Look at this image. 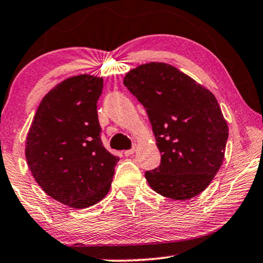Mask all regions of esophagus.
<instances>
[{
  "mask_svg": "<svg viewBox=\"0 0 263 263\" xmlns=\"http://www.w3.org/2000/svg\"><path fill=\"white\" fill-rule=\"evenodd\" d=\"M138 149V145H136V143H134V145H133V147L130 149H128V151H124V156L125 157H129V156H132V154H134L135 153V151Z\"/></svg>",
  "mask_w": 263,
  "mask_h": 263,
  "instance_id": "1",
  "label": "esophagus"
}]
</instances>
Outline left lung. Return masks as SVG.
Instances as JSON below:
<instances>
[{
  "label": "left lung",
  "mask_w": 263,
  "mask_h": 263,
  "mask_svg": "<svg viewBox=\"0 0 263 263\" xmlns=\"http://www.w3.org/2000/svg\"><path fill=\"white\" fill-rule=\"evenodd\" d=\"M123 84L145 106L161 153L159 167L145 174L151 188L174 200L199 195L220 168L229 138L213 93L163 62L134 68Z\"/></svg>",
  "instance_id": "left-lung-1"
}]
</instances>
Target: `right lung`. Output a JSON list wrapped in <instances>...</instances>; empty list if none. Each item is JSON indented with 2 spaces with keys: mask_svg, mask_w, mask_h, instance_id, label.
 I'll use <instances>...</instances> for the list:
<instances>
[{
  "mask_svg": "<svg viewBox=\"0 0 263 263\" xmlns=\"http://www.w3.org/2000/svg\"><path fill=\"white\" fill-rule=\"evenodd\" d=\"M102 91V78L66 79L42 99L27 134L25 154L35 182L73 208L104 199L120 160L100 140L97 102Z\"/></svg>",
  "mask_w": 263,
  "mask_h": 263,
  "instance_id": "right-lung-1",
  "label": "right lung"
}]
</instances>
